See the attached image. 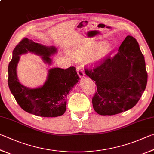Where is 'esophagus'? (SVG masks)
<instances>
[{
	"label": "esophagus",
	"instance_id": "1",
	"mask_svg": "<svg viewBox=\"0 0 154 154\" xmlns=\"http://www.w3.org/2000/svg\"><path fill=\"white\" fill-rule=\"evenodd\" d=\"M77 74L79 75V77H83L85 76V73L84 72H83V70L81 68V66H78L77 67Z\"/></svg>",
	"mask_w": 154,
	"mask_h": 154
}]
</instances>
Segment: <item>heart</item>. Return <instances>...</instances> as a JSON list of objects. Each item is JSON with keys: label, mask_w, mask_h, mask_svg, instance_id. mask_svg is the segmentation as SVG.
Masks as SVG:
<instances>
[{"label": "heart", "mask_w": 154, "mask_h": 154, "mask_svg": "<svg viewBox=\"0 0 154 154\" xmlns=\"http://www.w3.org/2000/svg\"><path fill=\"white\" fill-rule=\"evenodd\" d=\"M112 50L110 44L91 42L80 44L72 48V53L78 59H87L90 64H96L103 59Z\"/></svg>", "instance_id": "heart-1"}]
</instances>
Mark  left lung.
I'll use <instances>...</instances> for the list:
<instances>
[{"mask_svg": "<svg viewBox=\"0 0 154 154\" xmlns=\"http://www.w3.org/2000/svg\"><path fill=\"white\" fill-rule=\"evenodd\" d=\"M84 69L96 82L92 104L100 115H114L132 108L146 88L144 57L137 41L131 35L126 37L114 57L108 55L94 67Z\"/></svg>", "mask_w": 154, "mask_h": 154, "instance_id": "1", "label": "left lung"}]
</instances>
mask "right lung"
I'll use <instances>...</instances> for the list:
<instances>
[{"instance_id":"right-lung-1","label":"right lung","mask_w":154,"mask_h":154,"mask_svg":"<svg viewBox=\"0 0 154 154\" xmlns=\"http://www.w3.org/2000/svg\"><path fill=\"white\" fill-rule=\"evenodd\" d=\"M42 56L44 62L51 64L50 56L57 52L54 46H45L25 38L19 42L13 52V57L8 67V84L17 104L27 112L43 117H57L65 112L66 97L69 91L79 79L76 68L70 66L63 69L49 70L48 79L40 88L29 89L19 82L17 65L19 56L27 52Z\"/></svg>"}]
</instances>
